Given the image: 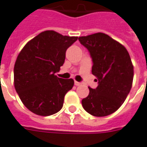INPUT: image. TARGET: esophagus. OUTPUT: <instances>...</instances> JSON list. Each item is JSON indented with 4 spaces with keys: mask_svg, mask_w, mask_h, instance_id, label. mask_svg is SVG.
Here are the masks:
<instances>
[{
    "mask_svg": "<svg viewBox=\"0 0 147 147\" xmlns=\"http://www.w3.org/2000/svg\"><path fill=\"white\" fill-rule=\"evenodd\" d=\"M74 84H75V85H77V86H79V85H82V83H81V82H76V81H75V82H74Z\"/></svg>",
    "mask_w": 147,
    "mask_h": 147,
    "instance_id": "34e87169",
    "label": "esophagus"
}]
</instances>
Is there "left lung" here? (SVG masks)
Returning a JSON list of instances; mask_svg holds the SVG:
<instances>
[{"label":"left lung","mask_w":147,"mask_h":147,"mask_svg":"<svg viewBox=\"0 0 147 147\" xmlns=\"http://www.w3.org/2000/svg\"><path fill=\"white\" fill-rule=\"evenodd\" d=\"M92 59V74L98 86L89 88L82 100L83 108L97 117L112 114L123 105L131 91L134 67L127 49L105 33L98 32L78 38Z\"/></svg>","instance_id":"8db88e82"}]
</instances>
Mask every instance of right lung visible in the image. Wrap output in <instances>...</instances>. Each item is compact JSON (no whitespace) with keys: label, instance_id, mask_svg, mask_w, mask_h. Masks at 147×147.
<instances>
[{"label":"right lung","instance_id":"right-lung-1","mask_svg":"<svg viewBox=\"0 0 147 147\" xmlns=\"http://www.w3.org/2000/svg\"><path fill=\"white\" fill-rule=\"evenodd\" d=\"M77 36L62 35L45 31L27 42L14 65V85L27 109L36 115L47 116L62 109L64 97L74 82L59 78L66 50L77 41Z\"/></svg>","mask_w":147,"mask_h":147}]
</instances>
